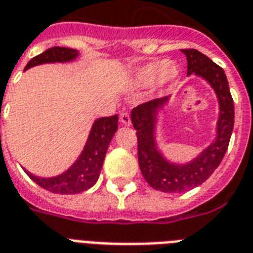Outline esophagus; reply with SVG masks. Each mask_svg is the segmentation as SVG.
Instances as JSON below:
<instances>
[{"label":"esophagus","mask_w":253,"mask_h":253,"mask_svg":"<svg viewBox=\"0 0 253 253\" xmlns=\"http://www.w3.org/2000/svg\"><path fill=\"white\" fill-rule=\"evenodd\" d=\"M120 123L123 125H130V115H129L128 112H125V111H123V112L120 113Z\"/></svg>","instance_id":"34e87169"}]
</instances>
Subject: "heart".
I'll use <instances>...</instances> for the list:
<instances>
[{
  "label": "heart",
  "instance_id": "obj_1",
  "mask_svg": "<svg viewBox=\"0 0 253 253\" xmlns=\"http://www.w3.org/2000/svg\"><path fill=\"white\" fill-rule=\"evenodd\" d=\"M178 75L179 71L174 63L169 60H153L137 68L132 82L136 87H150L156 83L169 85L177 80Z\"/></svg>",
  "mask_w": 253,
  "mask_h": 253
}]
</instances>
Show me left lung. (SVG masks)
I'll return each instance as SVG.
<instances>
[{
  "label": "left lung",
  "mask_w": 253,
  "mask_h": 253,
  "mask_svg": "<svg viewBox=\"0 0 253 253\" xmlns=\"http://www.w3.org/2000/svg\"><path fill=\"white\" fill-rule=\"evenodd\" d=\"M187 59V76L206 80L214 89L219 104L216 136L206 149L186 164L169 161L158 148V112L169 103L170 96L152 100L132 109L130 120L137 132L138 165L145 181L162 193H185L202 185L214 173L227 152L234 129V100L222 67L194 48L181 50Z\"/></svg>",
  "instance_id": "left-lung-1"
}]
</instances>
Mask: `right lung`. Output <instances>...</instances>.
I'll list each match as a JSON object with an SVG mask.
<instances>
[{
	"instance_id": "add662e5",
	"label": "right lung",
	"mask_w": 253,
	"mask_h": 253,
	"mask_svg": "<svg viewBox=\"0 0 253 253\" xmlns=\"http://www.w3.org/2000/svg\"><path fill=\"white\" fill-rule=\"evenodd\" d=\"M79 56V51L67 47H51L42 54H39L27 63L25 70L44 63H67ZM117 115L111 117H100L92 125L91 132L88 134L87 142L84 145L83 152L80 153L74 164L56 177L42 178L34 174H26L33 181L43 189L55 194H79L91 189L99 179L100 171L103 168L107 149L109 142L117 130Z\"/></svg>"
}]
</instances>
